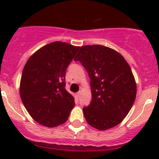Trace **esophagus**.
<instances>
[{
	"mask_svg": "<svg viewBox=\"0 0 159 159\" xmlns=\"http://www.w3.org/2000/svg\"><path fill=\"white\" fill-rule=\"evenodd\" d=\"M81 91H79V92H78L76 94V96H77V98H79L80 97V95H81Z\"/></svg>",
	"mask_w": 159,
	"mask_h": 159,
	"instance_id": "obj_1",
	"label": "esophagus"
}]
</instances>
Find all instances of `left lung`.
Wrapping results in <instances>:
<instances>
[{
  "mask_svg": "<svg viewBox=\"0 0 159 159\" xmlns=\"http://www.w3.org/2000/svg\"><path fill=\"white\" fill-rule=\"evenodd\" d=\"M75 57L91 80V104L83 108L91 127L105 131L118 125L131 110L137 85L125 59L115 50L99 44L82 46Z\"/></svg>",
  "mask_w": 159,
  "mask_h": 159,
  "instance_id": "obj_1",
  "label": "left lung"
}]
</instances>
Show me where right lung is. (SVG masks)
<instances>
[{"instance_id":"add662e5","label":"right lung","mask_w":159,"mask_h":159,"mask_svg":"<svg viewBox=\"0 0 159 159\" xmlns=\"http://www.w3.org/2000/svg\"><path fill=\"white\" fill-rule=\"evenodd\" d=\"M80 47L54 41L43 46L24 67L20 95L31 118L41 125L64 124L75 107V98L65 89V73Z\"/></svg>"}]
</instances>
